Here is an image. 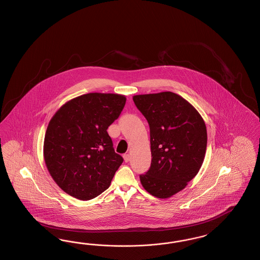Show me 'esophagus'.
<instances>
[{
	"label": "esophagus",
	"mask_w": 260,
	"mask_h": 260,
	"mask_svg": "<svg viewBox=\"0 0 260 260\" xmlns=\"http://www.w3.org/2000/svg\"><path fill=\"white\" fill-rule=\"evenodd\" d=\"M123 157H124V160H125V162H128L129 161V159H131V156H129V154H128V153H125Z\"/></svg>",
	"instance_id": "esophagus-1"
}]
</instances>
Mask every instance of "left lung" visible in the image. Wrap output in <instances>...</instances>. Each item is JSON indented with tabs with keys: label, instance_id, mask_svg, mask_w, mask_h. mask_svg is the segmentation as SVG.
<instances>
[{
	"label": "left lung",
	"instance_id": "8db88e82",
	"mask_svg": "<svg viewBox=\"0 0 260 260\" xmlns=\"http://www.w3.org/2000/svg\"><path fill=\"white\" fill-rule=\"evenodd\" d=\"M133 99L150 125L152 163L140 176L141 184L154 197H172L186 187L203 165L206 123L188 101L170 91Z\"/></svg>",
	"mask_w": 260,
	"mask_h": 260
}]
</instances>
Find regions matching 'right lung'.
<instances>
[{"instance_id":"obj_1","label":"right lung","mask_w":260,"mask_h":260,"mask_svg":"<svg viewBox=\"0 0 260 260\" xmlns=\"http://www.w3.org/2000/svg\"><path fill=\"white\" fill-rule=\"evenodd\" d=\"M125 96L88 93L66 102L49 122L43 146L47 169L72 197L88 201L109 187L123 157L113 149L108 126Z\"/></svg>"}]
</instances>
